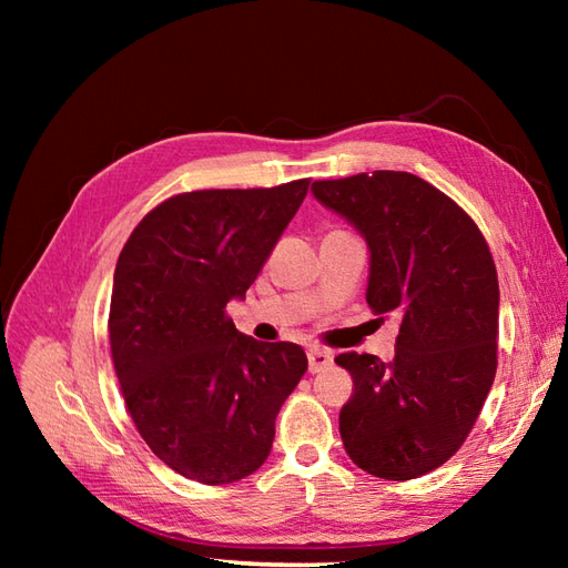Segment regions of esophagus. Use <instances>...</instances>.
I'll list each match as a JSON object with an SVG mask.
<instances>
[{
	"instance_id": "esophagus-1",
	"label": "esophagus",
	"mask_w": 568,
	"mask_h": 568,
	"mask_svg": "<svg viewBox=\"0 0 568 568\" xmlns=\"http://www.w3.org/2000/svg\"><path fill=\"white\" fill-rule=\"evenodd\" d=\"M307 361H310V373H320L332 366V354L324 352V348H310Z\"/></svg>"
}]
</instances>
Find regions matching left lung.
<instances>
[{"instance_id": "8db88e82", "label": "left lung", "mask_w": 568, "mask_h": 568, "mask_svg": "<svg viewBox=\"0 0 568 568\" xmlns=\"http://www.w3.org/2000/svg\"><path fill=\"white\" fill-rule=\"evenodd\" d=\"M371 248L366 303L400 317L395 358L339 354L354 393L339 413L346 454L366 474L409 480L462 449L498 368V273L476 222L413 173L312 183Z\"/></svg>"}]
</instances>
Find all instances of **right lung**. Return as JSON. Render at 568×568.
Wrapping results in <instances>:
<instances>
[{
  "instance_id": "obj_1",
  "label": "right lung",
  "mask_w": 568,
  "mask_h": 568,
  "mask_svg": "<svg viewBox=\"0 0 568 568\" xmlns=\"http://www.w3.org/2000/svg\"><path fill=\"white\" fill-rule=\"evenodd\" d=\"M310 187L192 190L136 224L119 253L110 346L131 419L175 474L234 484L271 454L275 417L307 371L303 346L236 332L244 297Z\"/></svg>"
}]
</instances>
